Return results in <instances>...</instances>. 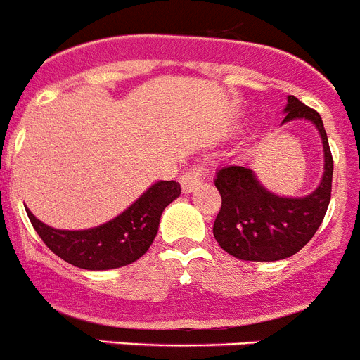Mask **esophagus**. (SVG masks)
Returning <instances> with one entry per match:
<instances>
[{
  "instance_id": "obj_1",
  "label": "esophagus",
  "mask_w": 360,
  "mask_h": 360,
  "mask_svg": "<svg viewBox=\"0 0 360 360\" xmlns=\"http://www.w3.org/2000/svg\"><path fill=\"white\" fill-rule=\"evenodd\" d=\"M208 171L201 166H191L186 173L180 176V186H182V191L186 194L193 193L196 187H200L203 184V180L207 178Z\"/></svg>"
}]
</instances>
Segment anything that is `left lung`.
<instances>
[{
	"mask_svg": "<svg viewBox=\"0 0 360 360\" xmlns=\"http://www.w3.org/2000/svg\"><path fill=\"white\" fill-rule=\"evenodd\" d=\"M285 120H307L320 132L323 145V176L309 196L285 198L259 184L252 169L222 166L215 173L221 210L214 222V237L228 255L245 262H277L299 252L313 238L327 212L332 191V160L321 116L293 95H288Z\"/></svg>",
	"mask_w": 360,
	"mask_h": 360,
	"instance_id": "8db88e82",
	"label": "left lung"
}]
</instances>
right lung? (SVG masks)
Returning <instances> with one entry per match:
<instances>
[{
    "mask_svg": "<svg viewBox=\"0 0 360 360\" xmlns=\"http://www.w3.org/2000/svg\"><path fill=\"white\" fill-rule=\"evenodd\" d=\"M180 184L160 180L118 217L90 229H56L26 208L33 228L56 256L84 270H109L141 258L159 229L164 208L180 196Z\"/></svg>",
    "mask_w": 360,
    "mask_h": 360,
    "instance_id": "obj_1",
    "label": "right lung"
}]
</instances>
